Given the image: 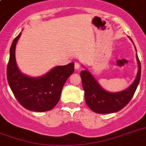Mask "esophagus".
I'll return each mask as SVG.
<instances>
[{
  "label": "esophagus",
  "mask_w": 146,
  "mask_h": 146,
  "mask_svg": "<svg viewBox=\"0 0 146 146\" xmlns=\"http://www.w3.org/2000/svg\"><path fill=\"white\" fill-rule=\"evenodd\" d=\"M75 69L76 70H79V69L80 68V66H81V65H80V64L79 63V62H76L75 63Z\"/></svg>",
  "instance_id": "34e87169"
}]
</instances>
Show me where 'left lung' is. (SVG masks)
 I'll list each match as a JSON object with an SVG mask.
<instances>
[{
    "mask_svg": "<svg viewBox=\"0 0 146 146\" xmlns=\"http://www.w3.org/2000/svg\"><path fill=\"white\" fill-rule=\"evenodd\" d=\"M130 40L132 41L131 38ZM136 57L138 62V73L136 79L129 88L118 92L105 91L89 71H81L80 76L85 92L86 103L92 111L98 113H114L123 108L130 102L138 86L141 76V64L137 53Z\"/></svg>",
    "mask_w": 146,
    "mask_h": 146,
    "instance_id": "8db88e82",
    "label": "left lung"
}]
</instances>
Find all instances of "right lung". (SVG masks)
<instances>
[{"mask_svg": "<svg viewBox=\"0 0 146 146\" xmlns=\"http://www.w3.org/2000/svg\"><path fill=\"white\" fill-rule=\"evenodd\" d=\"M21 33L15 38L10 50L7 78L13 93L22 106L37 112L50 111L59 102L66 80L74 71V63L57 66L40 77H30L22 73L15 57V49Z\"/></svg>", "mask_w": 146, "mask_h": 146, "instance_id": "1", "label": "right lung"}]
</instances>
